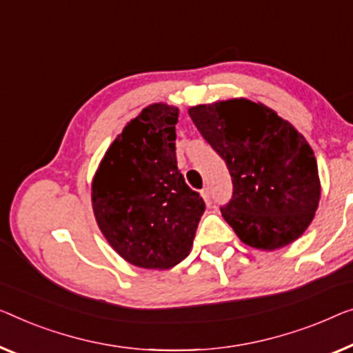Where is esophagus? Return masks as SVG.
Wrapping results in <instances>:
<instances>
[{
  "label": "esophagus",
  "mask_w": 353,
  "mask_h": 353,
  "mask_svg": "<svg viewBox=\"0 0 353 353\" xmlns=\"http://www.w3.org/2000/svg\"><path fill=\"white\" fill-rule=\"evenodd\" d=\"M201 196L204 198V201H206L208 206H210V204H212V198H210L209 188H203V190H201Z\"/></svg>",
  "instance_id": "obj_1"
}]
</instances>
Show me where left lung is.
Listing matches in <instances>:
<instances>
[{
	"label": "left lung",
	"instance_id": "left-lung-1",
	"mask_svg": "<svg viewBox=\"0 0 353 353\" xmlns=\"http://www.w3.org/2000/svg\"><path fill=\"white\" fill-rule=\"evenodd\" d=\"M188 114L227 163L233 194L220 210L239 239L274 250L299 238L320 199L306 139L272 109L243 98L199 104Z\"/></svg>",
	"mask_w": 353,
	"mask_h": 353
}]
</instances>
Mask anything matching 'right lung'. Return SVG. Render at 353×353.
Here are the masks:
<instances>
[{
    "label": "right lung",
    "instance_id": "obj_1",
    "mask_svg": "<svg viewBox=\"0 0 353 353\" xmlns=\"http://www.w3.org/2000/svg\"><path fill=\"white\" fill-rule=\"evenodd\" d=\"M177 109L150 104L125 126L92 185L93 212L131 265L165 270L185 259L206 204L177 168Z\"/></svg>",
    "mask_w": 353,
    "mask_h": 353
}]
</instances>
